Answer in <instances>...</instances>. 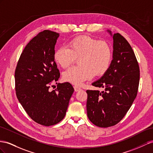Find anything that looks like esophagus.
<instances>
[{"instance_id": "34e87169", "label": "esophagus", "mask_w": 153, "mask_h": 153, "mask_svg": "<svg viewBox=\"0 0 153 153\" xmlns=\"http://www.w3.org/2000/svg\"><path fill=\"white\" fill-rule=\"evenodd\" d=\"M74 90H75V91L76 92H78V91H81V88H79V87H76V86H75V87H74Z\"/></svg>"}]
</instances>
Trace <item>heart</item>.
I'll return each mask as SVG.
<instances>
[{
	"label": "heart",
	"mask_w": 153,
	"mask_h": 153,
	"mask_svg": "<svg viewBox=\"0 0 153 153\" xmlns=\"http://www.w3.org/2000/svg\"><path fill=\"white\" fill-rule=\"evenodd\" d=\"M79 58V65L62 74L65 81L81 86L94 76H101L108 70L112 59V49L108 42L90 36L71 39L67 46H61L54 53V59L62 68L68 67Z\"/></svg>",
	"instance_id": "b5f03b06"
}]
</instances>
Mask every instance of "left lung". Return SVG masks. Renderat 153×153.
Masks as SVG:
<instances>
[{
	"instance_id": "8db88e82",
	"label": "left lung",
	"mask_w": 153,
	"mask_h": 153,
	"mask_svg": "<svg viewBox=\"0 0 153 153\" xmlns=\"http://www.w3.org/2000/svg\"><path fill=\"white\" fill-rule=\"evenodd\" d=\"M108 32L112 36L111 31ZM113 56L108 70L92 84L104 91L87 90L88 119L100 127L116 125L131 108L138 92V62L132 47L121 34L113 35Z\"/></svg>"
}]
</instances>
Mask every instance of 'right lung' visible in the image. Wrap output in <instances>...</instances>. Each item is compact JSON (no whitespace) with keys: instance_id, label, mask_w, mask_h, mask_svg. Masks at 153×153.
<instances>
[{"instance_id":"add662e5","label":"right lung","mask_w":153,"mask_h":153,"mask_svg":"<svg viewBox=\"0 0 153 153\" xmlns=\"http://www.w3.org/2000/svg\"><path fill=\"white\" fill-rule=\"evenodd\" d=\"M59 36L50 30L39 33L23 50L15 71L19 101L34 121L47 127L64 118L74 91L68 82L58 83L56 90L49 91L52 82L60 77L54 60Z\"/></svg>"}]
</instances>
